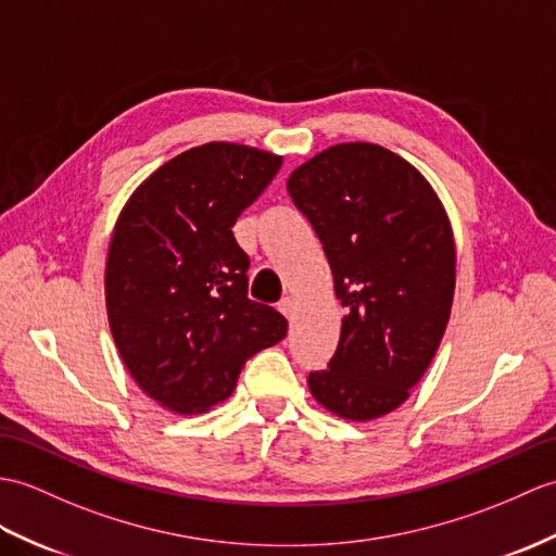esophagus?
Wrapping results in <instances>:
<instances>
[{"label": "esophagus", "instance_id": "1", "mask_svg": "<svg viewBox=\"0 0 556 556\" xmlns=\"http://www.w3.org/2000/svg\"><path fill=\"white\" fill-rule=\"evenodd\" d=\"M279 313L287 317V319H293V313H295V303H293V299H283L281 303H279Z\"/></svg>", "mask_w": 556, "mask_h": 556}]
</instances>
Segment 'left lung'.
I'll list each match as a JSON object with an SVG mask.
<instances>
[{
	"label": "left lung",
	"instance_id": "left-lung-1",
	"mask_svg": "<svg viewBox=\"0 0 556 556\" xmlns=\"http://www.w3.org/2000/svg\"><path fill=\"white\" fill-rule=\"evenodd\" d=\"M289 193L325 247L345 317L319 405L367 421L403 405L441 345L455 293V241L431 185L393 151L353 141L317 153Z\"/></svg>",
	"mask_w": 556,
	"mask_h": 556
}]
</instances>
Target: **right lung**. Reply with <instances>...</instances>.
I'll use <instances>...</instances> for the list:
<instances>
[{"mask_svg":"<svg viewBox=\"0 0 556 556\" xmlns=\"http://www.w3.org/2000/svg\"><path fill=\"white\" fill-rule=\"evenodd\" d=\"M279 167L275 153L211 141L147 177L115 223L113 341L139 389L179 415L229 397L247 359L287 337V319L249 299L251 261L231 235Z\"/></svg>","mask_w":556,"mask_h":556,"instance_id":"add662e5","label":"right lung"}]
</instances>
